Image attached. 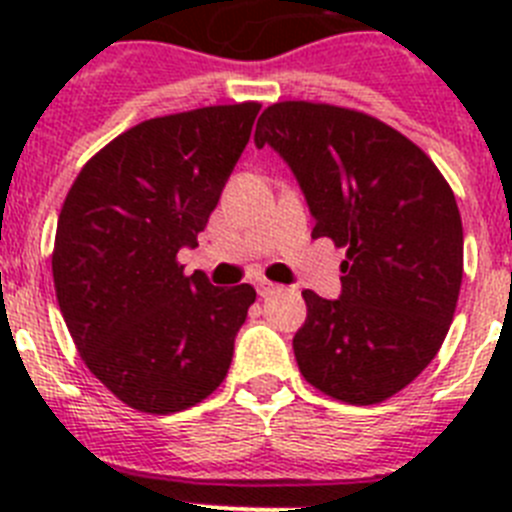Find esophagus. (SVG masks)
I'll return each instance as SVG.
<instances>
[{
    "instance_id": "1",
    "label": "esophagus",
    "mask_w": 512,
    "mask_h": 512,
    "mask_svg": "<svg viewBox=\"0 0 512 512\" xmlns=\"http://www.w3.org/2000/svg\"><path fill=\"white\" fill-rule=\"evenodd\" d=\"M256 287H259V295H261V297H269L271 292H277L279 284L269 282V279H259V282H256Z\"/></svg>"
}]
</instances>
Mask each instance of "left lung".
Here are the masks:
<instances>
[{"instance_id": "1", "label": "left lung", "mask_w": 512, "mask_h": 512, "mask_svg": "<svg viewBox=\"0 0 512 512\" xmlns=\"http://www.w3.org/2000/svg\"><path fill=\"white\" fill-rule=\"evenodd\" d=\"M256 146L292 166L312 238L346 248L341 297L302 292L307 320L292 341L302 377L348 405L390 400L431 364L454 320L464 230L449 182L400 130L338 104H269Z\"/></svg>"}]
</instances>
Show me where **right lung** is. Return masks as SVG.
I'll list each match as a JSON object with an SVG mask.
<instances>
[{"label": "right lung", "mask_w": 512, "mask_h": 512, "mask_svg": "<svg viewBox=\"0 0 512 512\" xmlns=\"http://www.w3.org/2000/svg\"><path fill=\"white\" fill-rule=\"evenodd\" d=\"M259 102L138 122L89 158L53 243L61 315L89 372L138 413L187 410L223 384L251 284L212 287L176 261L197 246Z\"/></svg>", "instance_id": "1"}]
</instances>
